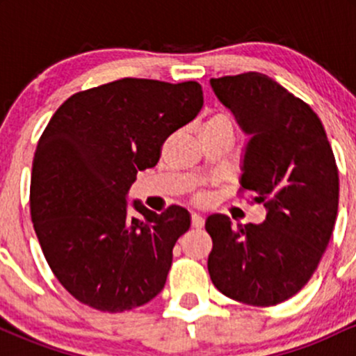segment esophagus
Returning a JSON list of instances; mask_svg holds the SVG:
<instances>
[{
	"label": "esophagus",
	"instance_id": "esophagus-1",
	"mask_svg": "<svg viewBox=\"0 0 356 356\" xmlns=\"http://www.w3.org/2000/svg\"><path fill=\"white\" fill-rule=\"evenodd\" d=\"M191 220H192V227H195V229H201V227L204 226V218H202V216L192 214Z\"/></svg>",
	"mask_w": 356,
	"mask_h": 356
}]
</instances>
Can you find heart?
<instances>
[{"mask_svg": "<svg viewBox=\"0 0 356 356\" xmlns=\"http://www.w3.org/2000/svg\"><path fill=\"white\" fill-rule=\"evenodd\" d=\"M206 129L227 130V132L232 134V120L227 113H222V112L214 113V115H211L209 118H206V120L202 122L201 130H206Z\"/></svg>", "mask_w": 356, "mask_h": 356, "instance_id": "obj_1", "label": "heart"}]
</instances>
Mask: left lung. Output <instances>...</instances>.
<instances>
[{"label": "left lung", "instance_id": "obj_1", "mask_svg": "<svg viewBox=\"0 0 356 356\" xmlns=\"http://www.w3.org/2000/svg\"><path fill=\"white\" fill-rule=\"evenodd\" d=\"M211 87L249 136L241 187L266 207L261 224L206 219L211 280L241 303H283L308 283L333 234L340 182L332 145L312 107L263 73L211 79Z\"/></svg>", "mask_w": 356, "mask_h": 356}]
</instances>
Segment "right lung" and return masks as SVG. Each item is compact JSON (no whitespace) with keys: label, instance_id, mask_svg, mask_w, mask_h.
<instances>
[{"label":"right lung","instance_id":"obj_1","mask_svg":"<svg viewBox=\"0 0 356 356\" xmlns=\"http://www.w3.org/2000/svg\"><path fill=\"white\" fill-rule=\"evenodd\" d=\"M202 104L197 81L122 79L75 93L48 122L33 157L31 220L53 275L80 303L120 313L162 291L191 214L134 201L142 218H130L127 194Z\"/></svg>","mask_w":356,"mask_h":356}]
</instances>
